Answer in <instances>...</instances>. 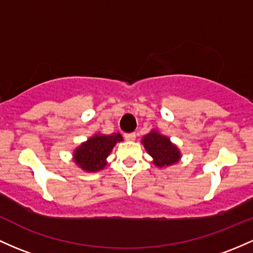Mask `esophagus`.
<instances>
[{
  "instance_id": "esophagus-1",
  "label": "esophagus",
  "mask_w": 253,
  "mask_h": 253,
  "mask_svg": "<svg viewBox=\"0 0 253 253\" xmlns=\"http://www.w3.org/2000/svg\"><path fill=\"white\" fill-rule=\"evenodd\" d=\"M125 139L127 141H134L135 140V133H127L125 134Z\"/></svg>"
}]
</instances>
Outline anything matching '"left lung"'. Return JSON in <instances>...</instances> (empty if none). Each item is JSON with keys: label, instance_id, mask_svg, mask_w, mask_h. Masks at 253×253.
<instances>
[{"label": "left lung", "instance_id": "obj_1", "mask_svg": "<svg viewBox=\"0 0 253 253\" xmlns=\"http://www.w3.org/2000/svg\"><path fill=\"white\" fill-rule=\"evenodd\" d=\"M141 144L152 157V163L158 168H167L181 160V151L167 135L152 129L141 138Z\"/></svg>", "mask_w": 253, "mask_h": 253}]
</instances>
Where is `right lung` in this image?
Here are the masks:
<instances>
[{"label":"right lung","mask_w":253,"mask_h":253,"mask_svg":"<svg viewBox=\"0 0 253 253\" xmlns=\"http://www.w3.org/2000/svg\"><path fill=\"white\" fill-rule=\"evenodd\" d=\"M122 140L124 138L119 132L112 134L95 133L74 149L72 160L82 170L96 173L107 167L108 156L114 146Z\"/></svg>","instance_id":"add662e5"}]
</instances>
